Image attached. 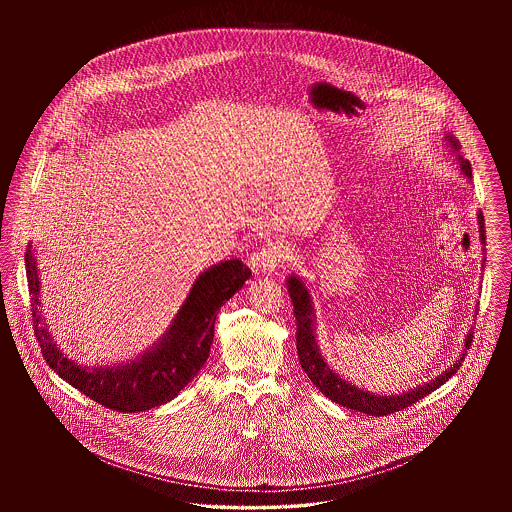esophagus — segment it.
Instances as JSON below:
<instances>
[{
	"label": "esophagus",
	"instance_id": "1",
	"mask_svg": "<svg viewBox=\"0 0 512 512\" xmlns=\"http://www.w3.org/2000/svg\"><path fill=\"white\" fill-rule=\"evenodd\" d=\"M255 265L261 268L263 272L272 274L278 267H282L288 259V249L282 242H268L263 245V249L253 257Z\"/></svg>",
	"mask_w": 512,
	"mask_h": 512
}]
</instances>
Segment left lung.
Masks as SVG:
<instances>
[{
	"label": "left lung",
	"mask_w": 512,
	"mask_h": 512,
	"mask_svg": "<svg viewBox=\"0 0 512 512\" xmlns=\"http://www.w3.org/2000/svg\"><path fill=\"white\" fill-rule=\"evenodd\" d=\"M449 144L455 147V151H459L461 146L457 140H453L449 136ZM461 167L463 172L472 178V169L470 163L461 157ZM480 220V240L482 244H486V230H484V215H478ZM288 292L292 297L293 317H295V345H297V357L301 368L307 372V376L311 378V382L322 391V395H326L328 399L336 401L341 407L359 411V413L372 414V416H386V414L397 413L403 411L407 407H411L418 399L426 397L428 393L438 390L439 386H443L451 376H455L457 368L461 366L464 359L466 349H470L474 334L470 332L464 340V353L461 361L457 365L447 368V372H443L439 378L432 380L430 384L418 386L416 390L401 393V395H372L370 391L359 390L351 384H347L345 380H341L340 376L330 370V366L324 363V359L318 353L317 341H315V330H313V307H311V295L307 292V288L303 286L301 280L290 278L288 280Z\"/></svg>",
	"instance_id": "left-lung-1"
}]
</instances>
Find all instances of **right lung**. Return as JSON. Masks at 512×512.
Segmentation results:
<instances>
[{
    "label": "right lung",
    "mask_w": 512,
    "mask_h": 512,
    "mask_svg": "<svg viewBox=\"0 0 512 512\" xmlns=\"http://www.w3.org/2000/svg\"><path fill=\"white\" fill-rule=\"evenodd\" d=\"M28 292L32 295V326L42 355L53 372L105 409L117 413H142L174 399L205 365L220 307L249 280L251 270L232 259L209 268L195 280L174 324L153 351L130 365L86 370L73 365L49 340L38 315L40 282L30 247L25 253Z\"/></svg>",
    "instance_id": "add662e5"
}]
</instances>
